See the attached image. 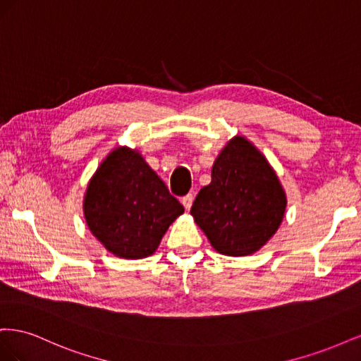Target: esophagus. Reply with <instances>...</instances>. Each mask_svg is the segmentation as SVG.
Returning <instances> with one entry per match:
<instances>
[{"label": "esophagus", "instance_id": "1", "mask_svg": "<svg viewBox=\"0 0 361 361\" xmlns=\"http://www.w3.org/2000/svg\"><path fill=\"white\" fill-rule=\"evenodd\" d=\"M182 204H183V207L187 211H190L191 209V206H192V202H194V195L192 194H188V195H185V197H182Z\"/></svg>", "mask_w": 361, "mask_h": 361}]
</instances>
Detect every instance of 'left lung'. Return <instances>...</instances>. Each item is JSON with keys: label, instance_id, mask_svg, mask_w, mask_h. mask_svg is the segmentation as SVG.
Here are the masks:
<instances>
[{"label": "left lung", "instance_id": "obj_1", "mask_svg": "<svg viewBox=\"0 0 361 361\" xmlns=\"http://www.w3.org/2000/svg\"><path fill=\"white\" fill-rule=\"evenodd\" d=\"M211 183L195 197L191 215L214 250L248 256L274 236L286 212V192L265 155L243 135L214 161Z\"/></svg>", "mask_w": 361, "mask_h": 361}]
</instances>
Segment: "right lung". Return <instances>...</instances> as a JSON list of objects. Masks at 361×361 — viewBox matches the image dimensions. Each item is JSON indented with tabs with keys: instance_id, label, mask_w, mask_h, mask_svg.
<instances>
[{
	"instance_id": "add662e5",
	"label": "right lung",
	"mask_w": 361,
	"mask_h": 361,
	"mask_svg": "<svg viewBox=\"0 0 361 361\" xmlns=\"http://www.w3.org/2000/svg\"><path fill=\"white\" fill-rule=\"evenodd\" d=\"M82 211L105 250L122 259H145L155 253L183 206L137 149L118 146L89 180Z\"/></svg>"
}]
</instances>
